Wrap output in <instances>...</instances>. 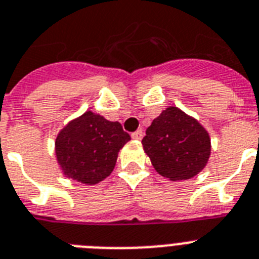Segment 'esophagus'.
I'll use <instances>...</instances> for the list:
<instances>
[{
  "mask_svg": "<svg viewBox=\"0 0 259 259\" xmlns=\"http://www.w3.org/2000/svg\"><path fill=\"white\" fill-rule=\"evenodd\" d=\"M142 137H143V132L142 130H137V132H134L133 134H132V138L136 141H141L142 140Z\"/></svg>",
  "mask_w": 259,
  "mask_h": 259,
  "instance_id": "esophagus-1",
  "label": "esophagus"
}]
</instances>
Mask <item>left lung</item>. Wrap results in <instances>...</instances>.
Instances as JSON below:
<instances>
[{
	"label": "left lung",
	"mask_w": 259,
	"mask_h": 259,
	"mask_svg": "<svg viewBox=\"0 0 259 259\" xmlns=\"http://www.w3.org/2000/svg\"><path fill=\"white\" fill-rule=\"evenodd\" d=\"M142 145L156 172L172 182L197 175L210 155L207 130L175 106H168L154 119Z\"/></svg>",
	"instance_id": "left-lung-1"
}]
</instances>
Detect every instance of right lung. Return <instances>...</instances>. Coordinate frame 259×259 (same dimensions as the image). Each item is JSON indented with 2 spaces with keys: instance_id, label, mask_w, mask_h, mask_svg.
Segmentation results:
<instances>
[{
  "instance_id": "1",
  "label": "right lung",
  "mask_w": 259,
  "mask_h": 259,
  "mask_svg": "<svg viewBox=\"0 0 259 259\" xmlns=\"http://www.w3.org/2000/svg\"><path fill=\"white\" fill-rule=\"evenodd\" d=\"M127 141L130 136L121 123L89 110L60 130L56 159L67 178L92 186L112 174L118 151Z\"/></svg>"
}]
</instances>
